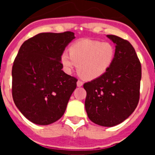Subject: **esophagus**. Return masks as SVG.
Wrapping results in <instances>:
<instances>
[{"mask_svg": "<svg viewBox=\"0 0 155 155\" xmlns=\"http://www.w3.org/2000/svg\"><path fill=\"white\" fill-rule=\"evenodd\" d=\"M82 85H83V82H82L81 81H77V86H78V87H81Z\"/></svg>", "mask_w": 155, "mask_h": 155, "instance_id": "34e87169", "label": "esophagus"}]
</instances>
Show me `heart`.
I'll use <instances>...</instances> for the list:
<instances>
[{"mask_svg":"<svg viewBox=\"0 0 155 155\" xmlns=\"http://www.w3.org/2000/svg\"><path fill=\"white\" fill-rule=\"evenodd\" d=\"M68 53H63L61 61L66 71L78 66V74L84 80L91 81L105 74L112 67L116 57L113 43L84 39L74 42Z\"/></svg>","mask_w":155,"mask_h":155,"instance_id":"b5f03b06","label":"heart"}]
</instances>
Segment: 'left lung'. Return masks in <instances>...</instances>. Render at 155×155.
<instances>
[{
  "mask_svg": "<svg viewBox=\"0 0 155 155\" xmlns=\"http://www.w3.org/2000/svg\"><path fill=\"white\" fill-rule=\"evenodd\" d=\"M107 37L116 44L115 61L105 74L84 83V105L93 123L114 127L128 118L137 106L141 64L129 41L114 35Z\"/></svg>",
  "mask_w": 155,
  "mask_h": 155,
  "instance_id": "1",
  "label": "left lung"
}]
</instances>
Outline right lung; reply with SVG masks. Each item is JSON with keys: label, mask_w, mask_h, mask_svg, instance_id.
Instances as JSON below:
<instances>
[{"label": "right lung", "mask_w": 155, "mask_h": 155, "mask_svg": "<svg viewBox=\"0 0 155 155\" xmlns=\"http://www.w3.org/2000/svg\"><path fill=\"white\" fill-rule=\"evenodd\" d=\"M72 31L42 32L23 42L12 67V97L29 121L49 125L61 119L78 79L62 71L61 57Z\"/></svg>", "instance_id": "obj_1"}]
</instances>
